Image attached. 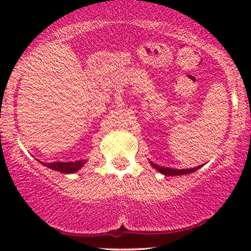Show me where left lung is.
<instances>
[{
    "label": "left lung",
    "instance_id": "8db88e82",
    "mask_svg": "<svg viewBox=\"0 0 251 251\" xmlns=\"http://www.w3.org/2000/svg\"><path fill=\"white\" fill-rule=\"evenodd\" d=\"M149 163H151V165L153 166L154 169H156V170H158L159 173L165 175V176H181V175H188V174L194 173V171H197V170H198V169L201 168V165H199V166H197V168L182 169V170H177V169L163 168V166H159V165H156V164H154L153 161H149Z\"/></svg>",
    "mask_w": 251,
    "mask_h": 251
}]
</instances>
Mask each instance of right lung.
<instances>
[{"label":"right lung","instance_id":"add662e5","mask_svg":"<svg viewBox=\"0 0 251 251\" xmlns=\"http://www.w3.org/2000/svg\"><path fill=\"white\" fill-rule=\"evenodd\" d=\"M42 163V161H40ZM86 164V160H77V161H70V163H50V164H45L42 163V165L47 166L48 169H52V170L59 171L62 174H74L76 171L80 170L83 165Z\"/></svg>","mask_w":251,"mask_h":251}]
</instances>
